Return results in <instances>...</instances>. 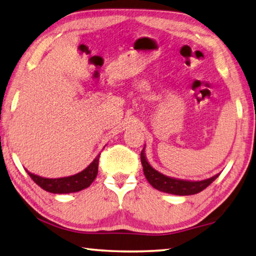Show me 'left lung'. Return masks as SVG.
<instances>
[{"label":"left lung","mask_w":256,"mask_h":256,"mask_svg":"<svg viewBox=\"0 0 256 256\" xmlns=\"http://www.w3.org/2000/svg\"><path fill=\"white\" fill-rule=\"evenodd\" d=\"M140 160L142 164V171H144L145 176L147 181L150 182V184L155 188L156 190L170 194L191 196L199 194V192L204 190L209 184H212L219 176V174H216V176L201 181H188L181 180V178L166 176L150 166V164L148 163L145 155V147L142 148L140 153Z\"/></svg>","instance_id":"8db88e82"}]
</instances>
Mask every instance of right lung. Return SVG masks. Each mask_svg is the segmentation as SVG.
Here are the masks:
<instances>
[{
  "label": "right lung",
  "mask_w": 256,
  "mask_h": 256,
  "mask_svg": "<svg viewBox=\"0 0 256 256\" xmlns=\"http://www.w3.org/2000/svg\"><path fill=\"white\" fill-rule=\"evenodd\" d=\"M98 158H100V155H98L96 158L93 160V162L90 164L86 168L83 170L82 172L74 174V176H70L48 178L36 176V174L29 172L28 170H26V171L28 172L29 176L44 191L58 194H73V192H78L80 190L86 189V188L92 184V182L94 181V178H96L98 174Z\"/></svg>",
  "instance_id": "1"
}]
</instances>
